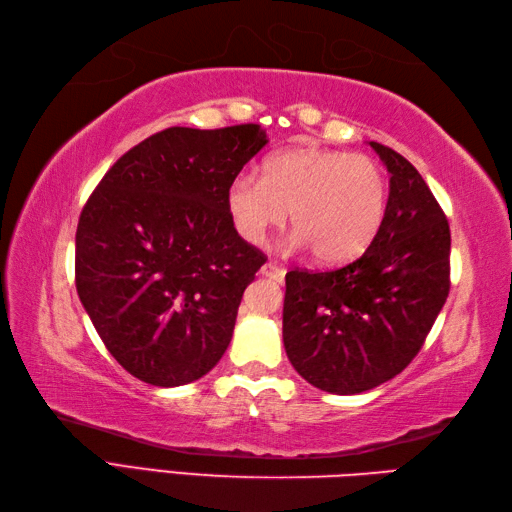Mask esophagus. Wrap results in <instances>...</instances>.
<instances>
[{"mask_svg": "<svg viewBox=\"0 0 512 512\" xmlns=\"http://www.w3.org/2000/svg\"><path fill=\"white\" fill-rule=\"evenodd\" d=\"M262 275L277 281V284H281V281H284V277H286V268H281V266H277L273 262H268V264L262 266Z\"/></svg>", "mask_w": 512, "mask_h": 512, "instance_id": "1", "label": "esophagus"}]
</instances>
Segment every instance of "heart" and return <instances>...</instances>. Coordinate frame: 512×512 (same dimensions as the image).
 <instances>
[{
	"instance_id": "1",
	"label": "heart",
	"mask_w": 512,
	"mask_h": 512,
	"mask_svg": "<svg viewBox=\"0 0 512 512\" xmlns=\"http://www.w3.org/2000/svg\"><path fill=\"white\" fill-rule=\"evenodd\" d=\"M385 173L363 154L297 147L270 156L262 178L239 173L226 189V213L246 244H262L268 231L290 222L295 248H312L321 264L358 257L383 222Z\"/></svg>"
}]
</instances>
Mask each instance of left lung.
I'll return each instance as SVG.
<instances>
[{
    "instance_id": "8db88e82",
    "label": "left lung",
    "mask_w": 512,
    "mask_h": 512,
    "mask_svg": "<svg viewBox=\"0 0 512 512\" xmlns=\"http://www.w3.org/2000/svg\"><path fill=\"white\" fill-rule=\"evenodd\" d=\"M389 171V198L372 244L330 273L286 275L288 361L328 394L387 383L427 339L449 297L451 233L427 182L407 158L369 143Z\"/></svg>"
}]
</instances>
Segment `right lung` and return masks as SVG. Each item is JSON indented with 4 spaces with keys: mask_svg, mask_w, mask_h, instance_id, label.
<instances>
[{
    "mask_svg": "<svg viewBox=\"0 0 512 512\" xmlns=\"http://www.w3.org/2000/svg\"><path fill=\"white\" fill-rule=\"evenodd\" d=\"M259 125L169 127L105 173L76 228V292L129 374L180 387L209 374L266 257L235 233L226 189Z\"/></svg>",
    "mask_w": 512,
    "mask_h": 512,
    "instance_id": "1",
    "label": "right lung"
}]
</instances>
